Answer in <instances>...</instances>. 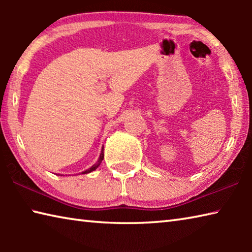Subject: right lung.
Segmentation results:
<instances>
[{
	"label": "right lung",
	"mask_w": 252,
	"mask_h": 252,
	"mask_svg": "<svg viewBox=\"0 0 252 252\" xmlns=\"http://www.w3.org/2000/svg\"><path fill=\"white\" fill-rule=\"evenodd\" d=\"M103 158H104V153H103V148H102V151H101V153H100L99 160H97L96 163H95V164H93L91 168H89V169H87V170H84V171H82V172H81L80 174H87V173H90V172H92V171H94V170H96V168L99 167V165L101 164V162H102V160H103Z\"/></svg>",
	"instance_id": "add662e5"
}]
</instances>
